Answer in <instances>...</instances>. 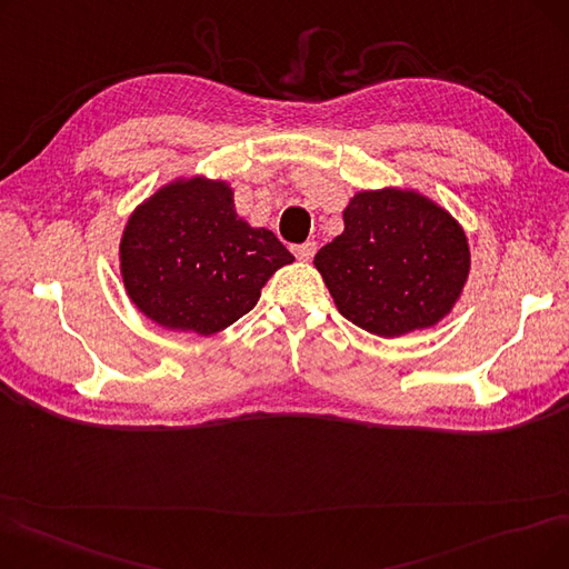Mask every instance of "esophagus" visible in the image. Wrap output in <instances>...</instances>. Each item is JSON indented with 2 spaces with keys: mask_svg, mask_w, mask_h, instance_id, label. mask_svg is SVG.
Returning <instances> with one entry per match:
<instances>
[{
  "mask_svg": "<svg viewBox=\"0 0 569 569\" xmlns=\"http://www.w3.org/2000/svg\"><path fill=\"white\" fill-rule=\"evenodd\" d=\"M313 253H316V242H307L302 247H295V256H297V260H302V262H309L313 258Z\"/></svg>",
  "mask_w": 569,
  "mask_h": 569,
  "instance_id": "34e87169",
  "label": "esophagus"
}]
</instances>
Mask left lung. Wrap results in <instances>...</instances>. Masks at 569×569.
Segmentation results:
<instances>
[{
  "mask_svg": "<svg viewBox=\"0 0 569 569\" xmlns=\"http://www.w3.org/2000/svg\"><path fill=\"white\" fill-rule=\"evenodd\" d=\"M313 264L343 318L397 339L455 311L470 277V247L442 204L410 187H382L352 193L343 232Z\"/></svg>",
  "mask_w": 569,
  "mask_h": 569,
  "instance_id": "8db88e82",
  "label": "left lung"
}]
</instances>
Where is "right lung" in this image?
<instances>
[{
	"mask_svg": "<svg viewBox=\"0 0 569 569\" xmlns=\"http://www.w3.org/2000/svg\"><path fill=\"white\" fill-rule=\"evenodd\" d=\"M292 253L237 214L228 179L179 174L124 223L119 277L131 305L170 332L212 337L260 300Z\"/></svg>",
	"mask_w": 569,
	"mask_h": 569,
	"instance_id": "add662e5",
	"label": "right lung"
}]
</instances>
